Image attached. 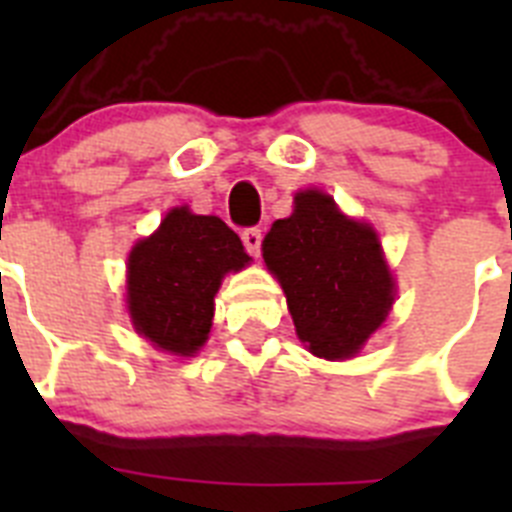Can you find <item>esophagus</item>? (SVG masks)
<instances>
[{
    "label": "esophagus",
    "mask_w": 512,
    "mask_h": 512,
    "mask_svg": "<svg viewBox=\"0 0 512 512\" xmlns=\"http://www.w3.org/2000/svg\"><path fill=\"white\" fill-rule=\"evenodd\" d=\"M243 246H246V251L251 253V256H259L261 253V241H264V233H261L259 228H246L243 230Z\"/></svg>",
    "instance_id": "1"
}]
</instances>
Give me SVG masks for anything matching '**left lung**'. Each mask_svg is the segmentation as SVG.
I'll return each mask as SVG.
<instances>
[{
	"instance_id": "1",
	"label": "left lung",
	"mask_w": 512,
	"mask_h": 512,
	"mask_svg": "<svg viewBox=\"0 0 512 512\" xmlns=\"http://www.w3.org/2000/svg\"><path fill=\"white\" fill-rule=\"evenodd\" d=\"M264 261L282 282L300 341L323 359L354 356L395 302L377 233L318 189L297 194L295 212L271 225Z\"/></svg>"
}]
</instances>
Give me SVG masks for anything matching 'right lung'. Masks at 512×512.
<instances>
[{"instance_id":"obj_1","label":"right lung","mask_w":512,"mask_h":512,"mask_svg":"<svg viewBox=\"0 0 512 512\" xmlns=\"http://www.w3.org/2000/svg\"><path fill=\"white\" fill-rule=\"evenodd\" d=\"M248 261L241 238L220 217L171 210L161 228L130 251L128 307L135 330L171 354H197L210 333L217 287Z\"/></svg>"}]
</instances>
